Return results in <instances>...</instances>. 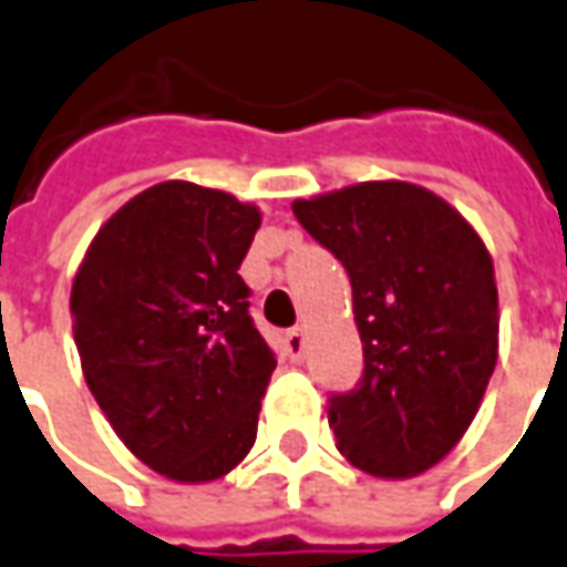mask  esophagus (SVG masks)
<instances>
[{
  "instance_id": "obj_1",
  "label": "esophagus",
  "mask_w": 567,
  "mask_h": 567,
  "mask_svg": "<svg viewBox=\"0 0 567 567\" xmlns=\"http://www.w3.org/2000/svg\"><path fill=\"white\" fill-rule=\"evenodd\" d=\"M285 348H288V357H291V360H300V357H303V329H288V334H285Z\"/></svg>"
}]
</instances>
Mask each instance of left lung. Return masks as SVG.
I'll list each match as a JSON object with an SVG mask.
<instances>
[{
    "mask_svg": "<svg viewBox=\"0 0 567 567\" xmlns=\"http://www.w3.org/2000/svg\"><path fill=\"white\" fill-rule=\"evenodd\" d=\"M344 264L363 379L329 400L341 456L375 477H415L468 431L494 375L499 303L481 235L434 192L357 183L291 204Z\"/></svg>",
    "mask_w": 567,
    "mask_h": 567,
    "instance_id": "8db88e82",
    "label": "left lung"
}]
</instances>
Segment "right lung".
<instances>
[{
    "instance_id": "add662e5",
    "label": "right lung",
    "mask_w": 567,
    "mask_h": 567,
    "mask_svg": "<svg viewBox=\"0 0 567 567\" xmlns=\"http://www.w3.org/2000/svg\"><path fill=\"white\" fill-rule=\"evenodd\" d=\"M260 210L157 183L95 233L73 276V341L95 403L157 475L204 484L251 453L276 357L238 267Z\"/></svg>"
}]
</instances>
